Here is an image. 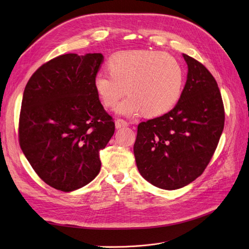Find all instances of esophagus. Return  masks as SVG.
Returning a JSON list of instances; mask_svg holds the SVG:
<instances>
[{"label": "esophagus", "mask_w": 249, "mask_h": 249, "mask_svg": "<svg viewBox=\"0 0 249 249\" xmlns=\"http://www.w3.org/2000/svg\"><path fill=\"white\" fill-rule=\"evenodd\" d=\"M127 125H129V124H127V122H125L124 119L118 118V119L115 120V126H116V129H120V127H124V126H127Z\"/></svg>", "instance_id": "esophagus-1"}]
</instances>
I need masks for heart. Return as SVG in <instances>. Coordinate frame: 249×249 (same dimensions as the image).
<instances>
[{
    "instance_id": "heart-1",
    "label": "heart",
    "mask_w": 249,
    "mask_h": 249,
    "mask_svg": "<svg viewBox=\"0 0 249 249\" xmlns=\"http://www.w3.org/2000/svg\"><path fill=\"white\" fill-rule=\"evenodd\" d=\"M109 71L94 77V88L105 107L117 108L123 115L158 117L176 106L182 93L184 71L178 60L155 50L118 52L108 62Z\"/></svg>"
}]
</instances>
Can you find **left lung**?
Listing matches in <instances>:
<instances>
[{
	"label": "left lung",
	"mask_w": 249,
	"mask_h": 249,
	"mask_svg": "<svg viewBox=\"0 0 249 249\" xmlns=\"http://www.w3.org/2000/svg\"><path fill=\"white\" fill-rule=\"evenodd\" d=\"M188 74L176 107L138 124L134 144L140 175L152 185L176 190L190 184L212 159L224 126V107L214 77L183 54Z\"/></svg>",
	"instance_id": "1"
}]
</instances>
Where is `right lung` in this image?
<instances>
[{"label":"right lung","mask_w":249,"mask_h":249,"mask_svg":"<svg viewBox=\"0 0 249 249\" xmlns=\"http://www.w3.org/2000/svg\"><path fill=\"white\" fill-rule=\"evenodd\" d=\"M100 53L65 54L41 65L21 101L18 140L34 171L63 192L80 189L99 175L100 150L115 131L94 88Z\"/></svg>","instance_id":"right-lung-1"}]
</instances>
